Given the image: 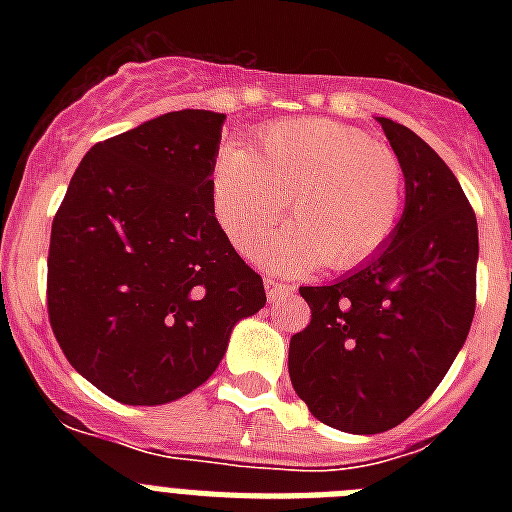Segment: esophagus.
<instances>
[{"label": "esophagus", "instance_id": "34e87169", "mask_svg": "<svg viewBox=\"0 0 512 512\" xmlns=\"http://www.w3.org/2000/svg\"><path fill=\"white\" fill-rule=\"evenodd\" d=\"M264 287H266V297H269V302H277L279 297L292 292V284L279 282V279H264Z\"/></svg>", "mask_w": 512, "mask_h": 512}]
</instances>
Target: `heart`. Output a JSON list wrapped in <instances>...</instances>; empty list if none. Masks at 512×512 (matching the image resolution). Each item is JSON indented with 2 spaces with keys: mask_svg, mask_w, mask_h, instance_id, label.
I'll return each mask as SVG.
<instances>
[{
  "mask_svg": "<svg viewBox=\"0 0 512 512\" xmlns=\"http://www.w3.org/2000/svg\"><path fill=\"white\" fill-rule=\"evenodd\" d=\"M296 220L262 244L286 197ZM215 220L238 251L261 266L300 274L318 264L351 269L377 256L400 225L405 171L387 146L359 128L323 117L274 122L259 156L220 148L210 176Z\"/></svg>",
  "mask_w": 512,
  "mask_h": 512,
  "instance_id": "1",
  "label": "heart"
}]
</instances>
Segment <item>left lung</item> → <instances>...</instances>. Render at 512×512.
Masks as SVG:
<instances>
[{
    "label": "left lung",
    "instance_id": "left-lung-1",
    "mask_svg": "<svg viewBox=\"0 0 512 512\" xmlns=\"http://www.w3.org/2000/svg\"><path fill=\"white\" fill-rule=\"evenodd\" d=\"M405 171L390 243L328 287H300L312 318L289 341V379L320 423L372 436L433 395L469 336L477 217L420 135L377 117Z\"/></svg>",
    "mask_w": 512,
    "mask_h": 512
}]
</instances>
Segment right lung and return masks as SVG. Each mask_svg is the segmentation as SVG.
<instances>
[{
    "label": "right lung",
    "mask_w": 512,
    "mask_h": 512,
    "mask_svg": "<svg viewBox=\"0 0 512 512\" xmlns=\"http://www.w3.org/2000/svg\"><path fill=\"white\" fill-rule=\"evenodd\" d=\"M225 115L179 110L97 143L51 228L48 315L81 377L122 405L205 384L264 282L215 220Z\"/></svg>",
    "instance_id": "right-lung-1"
}]
</instances>
